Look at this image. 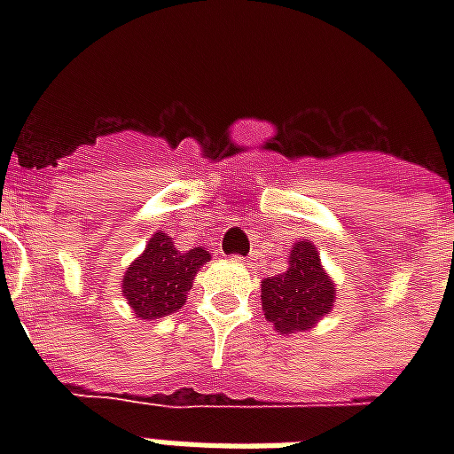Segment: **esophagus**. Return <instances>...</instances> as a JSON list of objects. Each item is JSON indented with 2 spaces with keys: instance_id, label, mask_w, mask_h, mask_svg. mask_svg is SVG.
I'll use <instances>...</instances> for the list:
<instances>
[{
  "instance_id": "1",
  "label": "esophagus",
  "mask_w": 454,
  "mask_h": 454,
  "mask_svg": "<svg viewBox=\"0 0 454 454\" xmlns=\"http://www.w3.org/2000/svg\"><path fill=\"white\" fill-rule=\"evenodd\" d=\"M238 262H247V259H240V256H238Z\"/></svg>"
}]
</instances>
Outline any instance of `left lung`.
I'll return each instance as SVG.
<instances>
[{"mask_svg":"<svg viewBox=\"0 0 454 454\" xmlns=\"http://www.w3.org/2000/svg\"><path fill=\"white\" fill-rule=\"evenodd\" d=\"M334 292L337 287L323 270L316 245L301 240L292 247L287 270L262 283L263 316L280 334L306 332L330 313Z\"/></svg>","mask_w":454,"mask_h":454,"instance_id":"1","label":"left lung"}]
</instances>
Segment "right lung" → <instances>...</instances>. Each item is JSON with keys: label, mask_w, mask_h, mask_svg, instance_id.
Masks as SVG:
<instances>
[{"label": "right lung", "mask_w": 454, "mask_h": 454, "mask_svg": "<svg viewBox=\"0 0 454 454\" xmlns=\"http://www.w3.org/2000/svg\"><path fill=\"white\" fill-rule=\"evenodd\" d=\"M209 262L207 249L178 252L169 235L157 231L144 254L134 259L122 280V294L141 320L171 316L185 303L192 278Z\"/></svg>", "instance_id": "add662e5"}]
</instances>
